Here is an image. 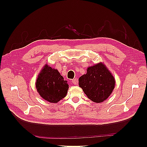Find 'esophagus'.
I'll list each match as a JSON object with an SVG mask.
<instances>
[{"label": "esophagus", "instance_id": "esophagus-1", "mask_svg": "<svg viewBox=\"0 0 147 147\" xmlns=\"http://www.w3.org/2000/svg\"><path fill=\"white\" fill-rule=\"evenodd\" d=\"M72 83L74 84H75V85H76V84H78V80L77 79H74L72 80Z\"/></svg>", "mask_w": 147, "mask_h": 147}]
</instances>
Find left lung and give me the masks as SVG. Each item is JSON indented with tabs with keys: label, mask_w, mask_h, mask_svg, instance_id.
I'll return each instance as SVG.
<instances>
[{
	"label": "left lung",
	"mask_w": 147,
	"mask_h": 147,
	"mask_svg": "<svg viewBox=\"0 0 147 147\" xmlns=\"http://www.w3.org/2000/svg\"><path fill=\"white\" fill-rule=\"evenodd\" d=\"M78 82L84 94L96 103L107 99L115 85L113 76L103 63L89 67L86 74L80 77Z\"/></svg>",
	"instance_id": "obj_1"
}]
</instances>
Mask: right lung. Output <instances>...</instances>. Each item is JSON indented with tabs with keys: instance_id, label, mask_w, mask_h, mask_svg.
I'll list each match as a JSON object with an SVG mask.
<instances>
[{
	"instance_id": "add662e5",
	"label": "right lung",
	"mask_w": 147,
	"mask_h": 147,
	"mask_svg": "<svg viewBox=\"0 0 147 147\" xmlns=\"http://www.w3.org/2000/svg\"><path fill=\"white\" fill-rule=\"evenodd\" d=\"M36 88L43 99L56 103L66 96L69 85L57 69L46 64L38 75Z\"/></svg>"
}]
</instances>
